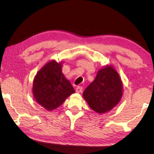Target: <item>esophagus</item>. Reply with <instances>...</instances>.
I'll return each mask as SVG.
<instances>
[{"label":"esophagus","mask_w":154,"mask_h":154,"mask_svg":"<svg viewBox=\"0 0 154 154\" xmlns=\"http://www.w3.org/2000/svg\"><path fill=\"white\" fill-rule=\"evenodd\" d=\"M82 87H81V86H77V88H76V92H78V93H80V92H82Z\"/></svg>","instance_id":"1"}]
</instances>
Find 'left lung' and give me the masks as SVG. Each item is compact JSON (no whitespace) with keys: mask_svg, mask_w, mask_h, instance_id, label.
<instances>
[{"mask_svg":"<svg viewBox=\"0 0 154 154\" xmlns=\"http://www.w3.org/2000/svg\"><path fill=\"white\" fill-rule=\"evenodd\" d=\"M122 95L121 77L112 65L101 68L95 79L83 93L88 105L98 113L110 111L119 103Z\"/></svg>","mask_w":154,"mask_h":154,"instance_id":"left-lung-1","label":"left lung"}]
</instances>
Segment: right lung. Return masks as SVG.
Here are the masks:
<instances>
[{"instance_id": "right-lung-1", "label": "right lung", "mask_w": 154, "mask_h": 154, "mask_svg": "<svg viewBox=\"0 0 154 154\" xmlns=\"http://www.w3.org/2000/svg\"><path fill=\"white\" fill-rule=\"evenodd\" d=\"M62 62L49 61L37 72L33 80L32 94L38 105L49 111L58 108L75 92L62 72Z\"/></svg>"}]
</instances>
